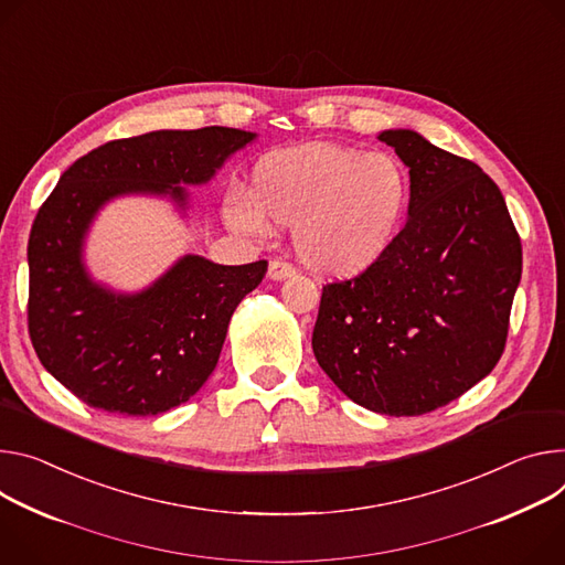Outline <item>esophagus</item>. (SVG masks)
Here are the masks:
<instances>
[{"mask_svg": "<svg viewBox=\"0 0 565 565\" xmlns=\"http://www.w3.org/2000/svg\"><path fill=\"white\" fill-rule=\"evenodd\" d=\"M292 275H295V268L286 262H270V266H268V279H273V281H284Z\"/></svg>", "mask_w": 565, "mask_h": 565, "instance_id": "esophagus-1", "label": "esophagus"}]
</instances>
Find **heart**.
<instances>
[{
  "mask_svg": "<svg viewBox=\"0 0 565 565\" xmlns=\"http://www.w3.org/2000/svg\"><path fill=\"white\" fill-rule=\"evenodd\" d=\"M407 207L409 175L392 152L318 141L264 156L249 171L245 198L225 200L223 221L247 238L292 225L306 268L353 279L383 262Z\"/></svg>",
  "mask_w": 565,
  "mask_h": 565,
  "instance_id": "heart-1",
  "label": "heart"
}]
</instances>
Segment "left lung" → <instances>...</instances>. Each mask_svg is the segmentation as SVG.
I'll list each match as a JSON object with an SVG mask.
<instances>
[{"mask_svg":"<svg viewBox=\"0 0 565 565\" xmlns=\"http://www.w3.org/2000/svg\"><path fill=\"white\" fill-rule=\"evenodd\" d=\"M379 139L409 169L407 223L372 270L324 286L313 353L353 403L417 417L500 361L523 249L478 164L407 128Z\"/></svg>","mask_w":565,"mask_h":565,"instance_id":"left-lung-1","label":"left lung"}]
</instances>
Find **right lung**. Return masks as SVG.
<instances>
[{"mask_svg":"<svg viewBox=\"0 0 565 565\" xmlns=\"http://www.w3.org/2000/svg\"><path fill=\"white\" fill-rule=\"evenodd\" d=\"M256 132L210 126L108 141L76 160L40 207L29 236V333L44 370L83 403L128 417L186 403L214 372L241 299L268 262L221 266L184 254L137 292L96 281L85 241L117 198H167L186 218L202 186Z\"/></svg>","mask_w":565,"mask_h":565,"instance_id":"obj_1","label":"right lung"}]
</instances>
